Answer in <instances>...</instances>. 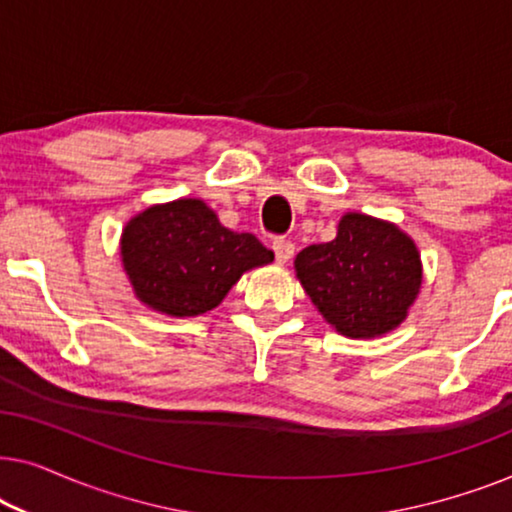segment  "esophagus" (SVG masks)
I'll use <instances>...</instances> for the list:
<instances>
[{
	"mask_svg": "<svg viewBox=\"0 0 512 512\" xmlns=\"http://www.w3.org/2000/svg\"><path fill=\"white\" fill-rule=\"evenodd\" d=\"M272 249H275L277 263H289L293 251H296V244H293L291 240H286V237H277V240L272 242Z\"/></svg>",
	"mask_w": 512,
	"mask_h": 512,
	"instance_id": "obj_1",
	"label": "esophagus"
}]
</instances>
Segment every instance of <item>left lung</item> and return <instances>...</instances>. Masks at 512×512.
<instances>
[{"mask_svg":"<svg viewBox=\"0 0 512 512\" xmlns=\"http://www.w3.org/2000/svg\"><path fill=\"white\" fill-rule=\"evenodd\" d=\"M293 265L321 317L347 338L394 331L422 289V258L412 237L359 212L342 216L335 240L310 244Z\"/></svg>","mask_w":512,"mask_h":512,"instance_id":"8db88e82","label":"left lung"}]
</instances>
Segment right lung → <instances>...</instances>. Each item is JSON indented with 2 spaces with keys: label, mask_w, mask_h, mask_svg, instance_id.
Wrapping results in <instances>:
<instances>
[{
  "label": "right lung",
  "mask_w": 512,
  "mask_h": 512,
  "mask_svg": "<svg viewBox=\"0 0 512 512\" xmlns=\"http://www.w3.org/2000/svg\"><path fill=\"white\" fill-rule=\"evenodd\" d=\"M121 258L144 305L170 317H198L275 254L251 233L223 228L202 200L181 198L132 216L121 235Z\"/></svg>",
  "instance_id": "add662e5"
}]
</instances>
